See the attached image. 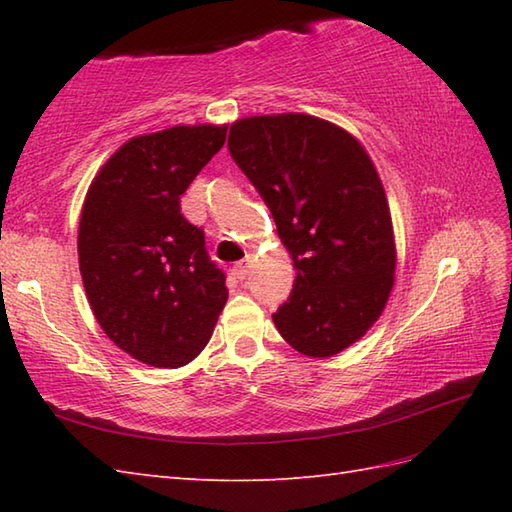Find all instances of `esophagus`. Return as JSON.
<instances>
[{"label": "esophagus", "instance_id": "1", "mask_svg": "<svg viewBox=\"0 0 512 512\" xmlns=\"http://www.w3.org/2000/svg\"><path fill=\"white\" fill-rule=\"evenodd\" d=\"M248 268H250V259L246 257V259H242V262L235 264V275H237L239 279H246Z\"/></svg>", "mask_w": 512, "mask_h": 512}]
</instances>
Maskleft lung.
<instances>
[{
	"label": "left lung",
	"mask_w": 512,
	"mask_h": 512,
	"mask_svg": "<svg viewBox=\"0 0 512 512\" xmlns=\"http://www.w3.org/2000/svg\"><path fill=\"white\" fill-rule=\"evenodd\" d=\"M228 151L297 268L290 299L273 314L279 334L312 358L347 350L383 314L396 273L394 226L372 158L347 129L295 112L239 118Z\"/></svg>",
	"instance_id": "8db88e82"
}]
</instances>
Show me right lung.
<instances>
[{
	"label": "right lung",
	"instance_id": "1",
	"mask_svg": "<svg viewBox=\"0 0 512 512\" xmlns=\"http://www.w3.org/2000/svg\"><path fill=\"white\" fill-rule=\"evenodd\" d=\"M226 140V125H176L129 138L85 193L79 270L107 339L151 367L191 363L228 290L180 195Z\"/></svg>",
	"mask_w": 512,
	"mask_h": 512
}]
</instances>
